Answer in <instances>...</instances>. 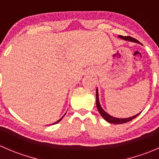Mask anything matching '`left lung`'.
<instances>
[{"label":"left lung","instance_id":"1","mask_svg":"<svg viewBox=\"0 0 159 159\" xmlns=\"http://www.w3.org/2000/svg\"><path fill=\"white\" fill-rule=\"evenodd\" d=\"M119 38H122V39L126 40V41H133V42H136V43H140L138 40H136L135 38H133L130 36H121V35H119ZM96 105H97V108L98 110L99 113L100 115L103 117L105 121H107L108 122L111 123V124H123V123H126L128 121H131L132 119L135 118L138 115H140V113L137 114L134 116L131 117V118H114V117L111 116V115L107 114L105 111L103 110V108L101 107L100 103H99V99H98V89L96 90Z\"/></svg>","mask_w":159,"mask_h":159}]
</instances>
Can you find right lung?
I'll return each mask as SVG.
<instances>
[{"label": "right lung", "mask_w": 159, "mask_h": 159, "mask_svg": "<svg viewBox=\"0 0 159 159\" xmlns=\"http://www.w3.org/2000/svg\"><path fill=\"white\" fill-rule=\"evenodd\" d=\"M64 117V116H63ZM63 117H62V118H61V119L60 120H58V121H56V122L55 123H54V124H56V123H58L59 122V121H61V120L62 119V118H63Z\"/></svg>", "instance_id": "add662e5"}]
</instances>
